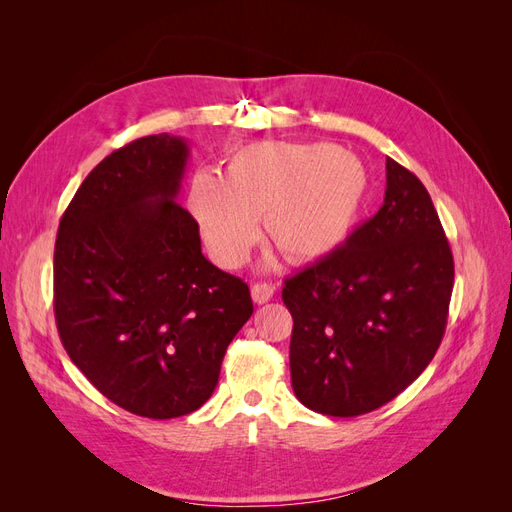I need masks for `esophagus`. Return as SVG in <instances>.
<instances>
[{"label": "esophagus", "mask_w": 512, "mask_h": 512, "mask_svg": "<svg viewBox=\"0 0 512 512\" xmlns=\"http://www.w3.org/2000/svg\"><path fill=\"white\" fill-rule=\"evenodd\" d=\"M273 292H275V288L271 284H262L260 282V284L252 286V299H254V303L262 305V303H267V301L273 299Z\"/></svg>", "instance_id": "34e87169"}]
</instances>
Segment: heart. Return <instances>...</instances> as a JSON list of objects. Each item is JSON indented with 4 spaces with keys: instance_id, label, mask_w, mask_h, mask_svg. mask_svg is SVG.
<instances>
[{
    "instance_id": "1",
    "label": "heart",
    "mask_w": 512,
    "mask_h": 512,
    "mask_svg": "<svg viewBox=\"0 0 512 512\" xmlns=\"http://www.w3.org/2000/svg\"><path fill=\"white\" fill-rule=\"evenodd\" d=\"M363 162L331 143L258 141L230 151L224 177L198 170L188 209L209 256L235 269L258 241H269L290 265H316L352 237L369 198Z\"/></svg>"
}]
</instances>
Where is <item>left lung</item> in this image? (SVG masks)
<instances>
[{"label": "left lung", "mask_w": 512, "mask_h": 512, "mask_svg": "<svg viewBox=\"0 0 512 512\" xmlns=\"http://www.w3.org/2000/svg\"><path fill=\"white\" fill-rule=\"evenodd\" d=\"M453 254L425 185L386 158L384 205L331 258L288 277L297 399L329 416L384 406L423 374L446 329Z\"/></svg>", "instance_id": "left-lung-1"}]
</instances>
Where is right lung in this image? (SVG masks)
<instances>
[{
    "label": "right lung",
    "instance_id": "1",
    "mask_svg": "<svg viewBox=\"0 0 512 512\" xmlns=\"http://www.w3.org/2000/svg\"><path fill=\"white\" fill-rule=\"evenodd\" d=\"M190 145L153 134L113 151L76 190L55 241V320L96 389L138 416L177 418L215 391L250 288L203 256L179 203Z\"/></svg>",
    "mask_w": 512,
    "mask_h": 512
}]
</instances>
